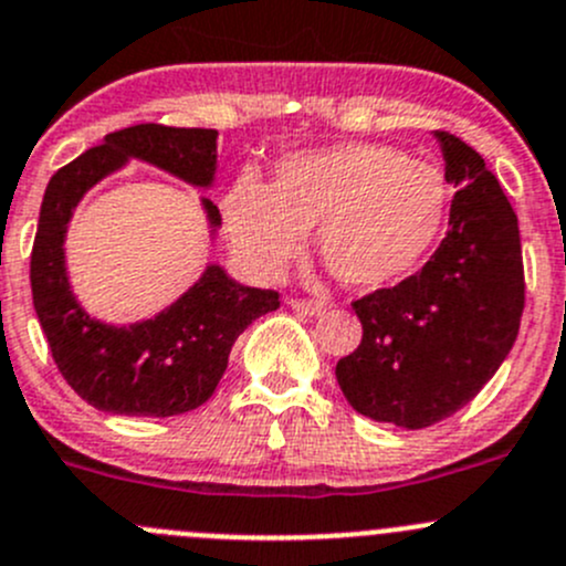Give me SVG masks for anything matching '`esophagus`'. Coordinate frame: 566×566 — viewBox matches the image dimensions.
Returning a JSON list of instances; mask_svg holds the SVG:
<instances>
[{"label":"esophagus","mask_w":566,"mask_h":566,"mask_svg":"<svg viewBox=\"0 0 566 566\" xmlns=\"http://www.w3.org/2000/svg\"><path fill=\"white\" fill-rule=\"evenodd\" d=\"M287 306H290V310L301 312V315H310V317L323 315V312H325L323 301H312V298H290Z\"/></svg>","instance_id":"1"}]
</instances>
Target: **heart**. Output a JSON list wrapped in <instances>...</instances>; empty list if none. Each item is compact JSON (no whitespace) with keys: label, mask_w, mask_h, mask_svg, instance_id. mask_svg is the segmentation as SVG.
Segmentation results:
<instances>
[{"label":"heart","mask_w":566,"mask_h":566,"mask_svg":"<svg viewBox=\"0 0 566 566\" xmlns=\"http://www.w3.org/2000/svg\"><path fill=\"white\" fill-rule=\"evenodd\" d=\"M219 208L238 256L260 279H276L317 223L323 265L345 287L384 290L410 276L438 243L449 188L430 164L347 142L284 156L271 188L241 172Z\"/></svg>","instance_id":"1"}]
</instances>
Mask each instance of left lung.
I'll return each mask as SVG.
<instances>
[{
	"mask_svg": "<svg viewBox=\"0 0 566 566\" xmlns=\"http://www.w3.org/2000/svg\"><path fill=\"white\" fill-rule=\"evenodd\" d=\"M447 180L458 186L449 232L421 271L353 301L361 345L336 380L361 416L421 430L471 402L510 356L526 304L517 216L484 158L449 130Z\"/></svg>",
	"mask_w": 566,
	"mask_h": 566,
	"instance_id": "left-lung-1",
	"label": "left lung"
}]
</instances>
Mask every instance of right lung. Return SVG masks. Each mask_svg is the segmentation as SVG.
Listing matches in <instances>:
<instances>
[{
  "label": "right lung",
  "mask_w": 566,
  "mask_h": 566,
  "mask_svg": "<svg viewBox=\"0 0 566 566\" xmlns=\"http://www.w3.org/2000/svg\"><path fill=\"white\" fill-rule=\"evenodd\" d=\"M216 130L142 123L114 130L98 147L62 167L40 205L30 282L40 328L56 369L93 408L119 416H177L213 397L232 345L256 317L279 310L276 290L243 287L208 265L169 310L134 325H106L73 298L65 273V230L87 188L128 158L153 164L191 186L216 175ZM210 227L221 213L202 199Z\"/></svg>",
  "instance_id": "1"
}]
</instances>
